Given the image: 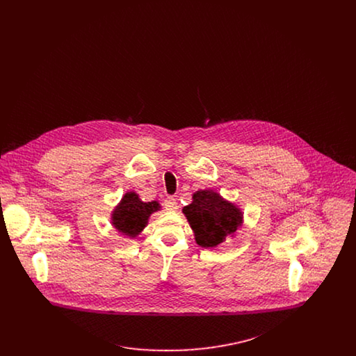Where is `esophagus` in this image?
<instances>
[{"label": "esophagus", "mask_w": 356, "mask_h": 356, "mask_svg": "<svg viewBox=\"0 0 356 356\" xmlns=\"http://www.w3.org/2000/svg\"><path fill=\"white\" fill-rule=\"evenodd\" d=\"M164 205H165V209H168V211H176L177 209V202L173 196H168L164 202Z\"/></svg>", "instance_id": "34e87169"}]
</instances>
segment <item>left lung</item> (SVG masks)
I'll list each match as a JSON object with an SVG mask.
<instances>
[{
	"label": "left lung",
	"mask_w": 356,
	"mask_h": 356,
	"mask_svg": "<svg viewBox=\"0 0 356 356\" xmlns=\"http://www.w3.org/2000/svg\"><path fill=\"white\" fill-rule=\"evenodd\" d=\"M183 212L195 232L196 243L204 248L216 247L234 235L243 216L235 205L209 189L193 193V202L184 207Z\"/></svg>",
	"instance_id": "8db88e82"
}]
</instances>
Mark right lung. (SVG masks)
I'll return each instance as SVG.
<instances>
[{
	"label": "right lung",
	"mask_w": 356,
	"mask_h": 356,
	"mask_svg": "<svg viewBox=\"0 0 356 356\" xmlns=\"http://www.w3.org/2000/svg\"><path fill=\"white\" fill-rule=\"evenodd\" d=\"M157 209V202L143 203L135 192H128L113 211V225L127 236L136 237L147 225L151 213Z\"/></svg>",
	"instance_id": "add662e5"
}]
</instances>
